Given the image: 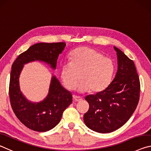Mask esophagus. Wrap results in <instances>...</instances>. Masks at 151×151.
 I'll return each mask as SVG.
<instances>
[{
	"label": "esophagus",
	"instance_id": "34e87169",
	"mask_svg": "<svg viewBox=\"0 0 151 151\" xmlns=\"http://www.w3.org/2000/svg\"><path fill=\"white\" fill-rule=\"evenodd\" d=\"M73 98L74 99V100L76 101V102H80V101L82 100V98H81V97H79V96H73Z\"/></svg>",
	"mask_w": 151,
	"mask_h": 151
}]
</instances>
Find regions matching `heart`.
Masks as SVG:
<instances>
[{
  "label": "heart",
  "mask_w": 151,
  "mask_h": 151,
  "mask_svg": "<svg viewBox=\"0 0 151 151\" xmlns=\"http://www.w3.org/2000/svg\"><path fill=\"white\" fill-rule=\"evenodd\" d=\"M115 70L114 61L102 53L87 47H81L70 53V61L64 62L61 68V78L69 90L77 86L79 92H100L112 81Z\"/></svg>",
  "instance_id": "heart-1"
}]
</instances>
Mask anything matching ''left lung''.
Returning a JSON list of instances; mask_svg holds the SVG:
<instances>
[{
    "label": "left lung",
    "mask_w": 151,
    "mask_h": 151,
    "mask_svg": "<svg viewBox=\"0 0 151 151\" xmlns=\"http://www.w3.org/2000/svg\"><path fill=\"white\" fill-rule=\"evenodd\" d=\"M118 70L108 86L85 98L90 108L83 116L86 125L93 131L108 133L122 127L137 108L140 81L133 61L117 47Z\"/></svg>",
    "instance_id": "1"
}]
</instances>
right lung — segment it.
<instances>
[{"label": "right lung", "instance_id": "add662e5", "mask_svg": "<svg viewBox=\"0 0 151 151\" xmlns=\"http://www.w3.org/2000/svg\"><path fill=\"white\" fill-rule=\"evenodd\" d=\"M65 45L64 42L36 43L20 54L12 65L9 85L12 108L19 120L34 131L46 132L58 125L63 111L72 102V94L52 75L46 97L40 102H32L21 90L20 75L24 65L33 61L45 63L55 70L58 57Z\"/></svg>", "mask_w": 151, "mask_h": 151}]
</instances>
